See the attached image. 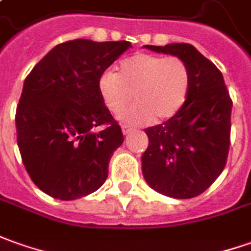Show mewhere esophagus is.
I'll return each mask as SVG.
<instances>
[{
    "mask_svg": "<svg viewBox=\"0 0 251 251\" xmlns=\"http://www.w3.org/2000/svg\"><path fill=\"white\" fill-rule=\"evenodd\" d=\"M133 130V127H130V126H127V125H122V133H124V134H129V133L132 132Z\"/></svg>",
    "mask_w": 251,
    "mask_h": 251,
    "instance_id": "34e87169",
    "label": "esophagus"
}]
</instances>
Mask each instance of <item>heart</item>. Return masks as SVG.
I'll use <instances>...</instances> for the list:
<instances>
[{"instance_id": "heart-1", "label": "heart", "mask_w": 251, "mask_h": 251, "mask_svg": "<svg viewBox=\"0 0 251 251\" xmlns=\"http://www.w3.org/2000/svg\"><path fill=\"white\" fill-rule=\"evenodd\" d=\"M190 82V68L181 57L136 53L119 63L118 74L111 70L103 71L97 89L111 112L123 109L133 94L136 104L123 109L118 119L146 125L172 118L185 103Z\"/></svg>"}]
</instances>
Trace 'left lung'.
I'll return each mask as SVG.
<instances>
[{
	"label": "left lung",
	"instance_id": "8db88e82",
	"mask_svg": "<svg viewBox=\"0 0 251 251\" xmlns=\"http://www.w3.org/2000/svg\"><path fill=\"white\" fill-rule=\"evenodd\" d=\"M146 48L181 57L190 68L191 82L183 107L166 122L144 130L150 144L141 156L143 176L162 195L198 197L226 168L232 100L221 71L197 48L190 44Z\"/></svg>",
	"mask_w": 251,
	"mask_h": 251
}]
</instances>
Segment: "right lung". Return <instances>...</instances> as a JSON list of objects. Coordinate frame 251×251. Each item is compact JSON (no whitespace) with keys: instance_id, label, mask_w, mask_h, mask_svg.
<instances>
[{"instance_id":"right-lung-1","label":"right lung","mask_w":251,"mask_h":251,"mask_svg":"<svg viewBox=\"0 0 251 251\" xmlns=\"http://www.w3.org/2000/svg\"><path fill=\"white\" fill-rule=\"evenodd\" d=\"M130 47L127 41H67L25 78L15 117L19 151L32 183L49 197L78 199L107 180L124 134L97 81Z\"/></svg>"}]
</instances>
